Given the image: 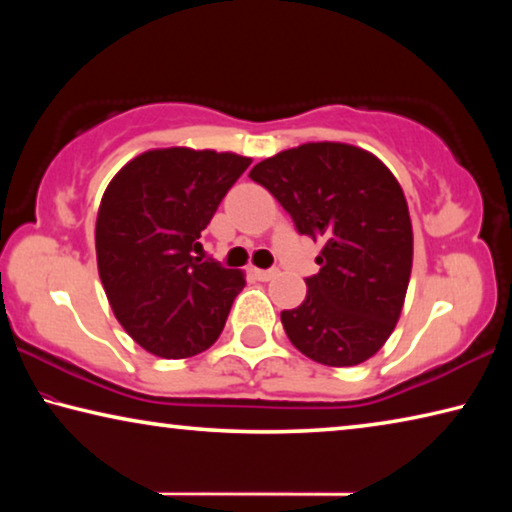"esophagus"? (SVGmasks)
I'll use <instances>...</instances> for the list:
<instances>
[{"mask_svg": "<svg viewBox=\"0 0 512 512\" xmlns=\"http://www.w3.org/2000/svg\"><path fill=\"white\" fill-rule=\"evenodd\" d=\"M253 275H255V280H259V282H268V280H273L277 271H275V268H253Z\"/></svg>", "mask_w": 512, "mask_h": 512, "instance_id": "1", "label": "esophagus"}]
</instances>
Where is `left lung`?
I'll list each match as a JSON object with an SVG mask.
<instances>
[{
    "mask_svg": "<svg viewBox=\"0 0 512 512\" xmlns=\"http://www.w3.org/2000/svg\"><path fill=\"white\" fill-rule=\"evenodd\" d=\"M250 178L289 212L298 235L323 241L307 298L282 311L289 341L323 366L370 359L395 329L413 262L409 207L375 155L311 142L262 160Z\"/></svg>",
    "mask_w": 512,
    "mask_h": 512,
    "instance_id": "8db88e82",
    "label": "left lung"
}]
</instances>
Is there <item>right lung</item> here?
Returning <instances> with one entry per match:
<instances>
[{
    "label": "right lung",
    "instance_id": "right-lung-1",
    "mask_svg": "<svg viewBox=\"0 0 512 512\" xmlns=\"http://www.w3.org/2000/svg\"><path fill=\"white\" fill-rule=\"evenodd\" d=\"M248 164L235 153L146 151L110 180L101 198V284L121 327L155 357L185 359L210 348L246 287L239 271L194 253Z\"/></svg>",
    "mask_w": 512,
    "mask_h": 512
}]
</instances>
